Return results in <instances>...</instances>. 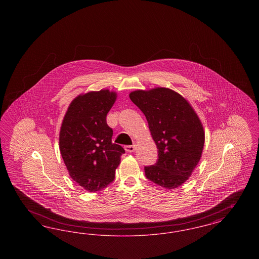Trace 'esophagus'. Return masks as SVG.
Returning <instances> with one entry per match:
<instances>
[{
    "label": "esophagus",
    "mask_w": 259,
    "mask_h": 259,
    "mask_svg": "<svg viewBox=\"0 0 259 259\" xmlns=\"http://www.w3.org/2000/svg\"><path fill=\"white\" fill-rule=\"evenodd\" d=\"M136 147L133 145V146H125V150L127 151V152H134L135 151Z\"/></svg>",
    "instance_id": "obj_1"
}]
</instances>
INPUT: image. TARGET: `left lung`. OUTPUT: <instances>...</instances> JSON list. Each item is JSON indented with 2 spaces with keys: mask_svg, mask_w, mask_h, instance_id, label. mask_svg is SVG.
Here are the masks:
<instances>
[{
  "mask_svg": "<svg viewBox=\"0 0 259 259\" xmlns=\"http://www.w3.org/2000/svg\"><path fill=\"white\" fill-rule=\"evenodd\" d=\"M129 97L145 114L158 149L156 163L145 167L146 177L163 188H177L188 180L204 148L205 133L196 112L169 88L137 90Z\"/></svg>",
  "mask_w": 259,
  "mask_h": 259,
  "instance_id": "obj_1",
  "label": "left lung"
}]
</instances>
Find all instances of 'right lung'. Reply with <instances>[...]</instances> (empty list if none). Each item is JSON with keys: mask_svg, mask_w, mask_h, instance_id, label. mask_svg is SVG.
I'll return each instance as SVG.
<instances>
[{"mask_svg": "<svg viewBox=\"0 0 259 259\" xmlns=\"http://www.w3.org/2000/svg\"><path fill=\"white\" fill-rule=\"evenodd\" d=\"M115 92L100 90L79 95L71 103L62 122L59 147L71 178L87 191L96 192L114 180L124 148L111 142L107 114Z\"/></svg>", "mask_w": 259, "mask_h": 259, "instance_id": "right-lung-1", "label": "right lung"}]
</instances>
